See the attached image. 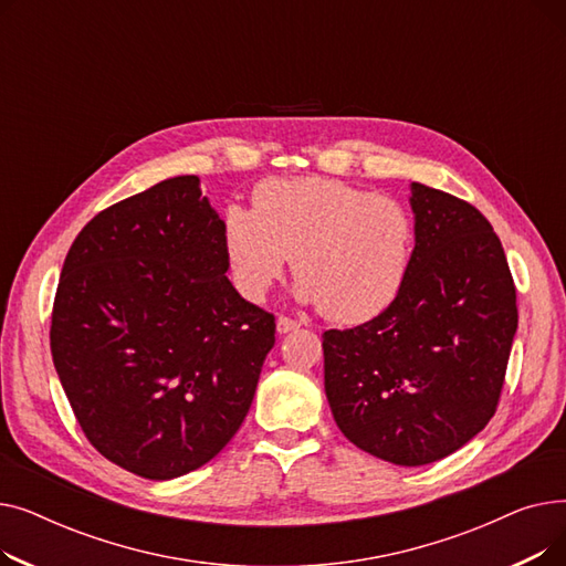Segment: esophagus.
<instances>
[{"label": "esophagus", "instance_id": "obj_1", "mask_svg": "<svg viewBox=\"0 0 566 566\" xmlns=\"http://www.w3.org/2000/svg\"><path fill=\"white\" fill-rule=\"evenodd\" d=\"M298 328H301L298 321H293V318H289V316H277V333H280V335H286V333L298 331Z\"/></svg>", "mask_w": 566, "mask_h": 566}]
</instances>
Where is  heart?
<instances>
[{
  "label": "heart",
  "mask_w": 566,
  "mask_h": 566,
  "mask_svg": "<svg viewBox=\"0 0 566 566\" xmlns=\"http://www.w3.org/2000/svg\"><path fill=\"white\" fill-rule=\"evenodd\" d=\"M415 248L406 208L337 178H268L252 208L231 203L222 250L233 286L261 301L293 256L295 298L335 323H365L403 289Z\"/></svg>",
  "instance_id": "b5f03b06"
}]
</instances>
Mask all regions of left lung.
Here are the masks:
<instances>
[{"label":"left lung","instance_id":"8db88e82","mask_svg":"<svg viewBox=\"0 0 566 566\" xmlns=\"http://www.w3.org/2000/svg\"><path fill=\"white\" fill-rule=\"evenodd\" d=\"M415 250L397 301L323 333L325 397L342 433L397 465H427L478 436L500 401L518 328L516 286L491 222L412 184Z\"/></svg>","mask_w":566,"mask_h":566}]
</instances>
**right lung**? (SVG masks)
I'll list each match as a JSON object with an SVG mask.
<instances>
[{
    "label": "right lung",
    "mask_w": 566,
    "mask_h": 566,
    "mask_svg": "<svg viewBox=\"0 0 566 566\" xmlns=\"http://www.w3.org/2000/svg\"><path fill=\"white\" fill-rule=\"evenodd\" d=\"M227 271L222 220L197 176L105 208L66 254L54 369L88 442L139 478L201 468L252 406L275 316Z\"/></svg>",
    "instance_id": "add662e5"
}]
</instances>
